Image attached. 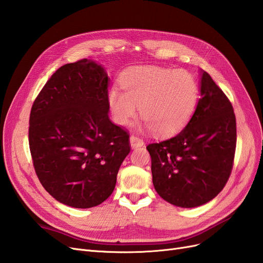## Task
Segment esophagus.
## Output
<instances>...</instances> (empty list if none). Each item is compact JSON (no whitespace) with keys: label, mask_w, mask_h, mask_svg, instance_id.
I'll list each match as a JSON object with an SVG mask.
<instances>
[{"label":"esophagus","mask_w":263,"mask_h":263,"mask_svg":"<svg viewBox=\"0 0 263 263\" xmlns=\"http://www.w3.org/2000/svg\"><path fill=\"white\" fill-rule=\"evenodd\" d=\"M129 141H130V146H132V148H138V147H142L144 146V140H142L141 138H139V137H137V136H130V138H129Z\"/></svg>","instance_id":"obj_1"}]
</instances>
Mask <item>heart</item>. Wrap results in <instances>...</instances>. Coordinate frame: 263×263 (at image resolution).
I'll use <instances>...</instances> for the list:
<instances>
[{
    "mask_svg": "<svg viewBox=\"0 0 263 263\" xmlns=\"http://www.w3.org/2000/svg\"><path fill=\"white\" fill-rule=\"evenodd\" d=\"M123 91L110 87L107 103L114 122L127 125L137 114L145 126L161 136L176 134L195 112L198 84L189 71L158 66L130 68L122 74Z\"/></svg>",
    "mask_w": 263,
    "mask_h": 263,
    "instance_id": "heart-1",
    "label": "heart"
}]
</instances>
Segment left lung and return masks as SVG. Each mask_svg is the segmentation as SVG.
Returning <instances> with one entry per match:
<instances>
[{"label": "left lung", "instance_id": "obj_1", "mask_svg": "<svg viewBox=\"0 0 263 263\" xmlns=\"http://www.w3.org/2000/svg\"><path fill=\"white\" fill-rule=\"evenodd\" d=\"M200 94L185 128L170 139L147 146L157 193L184 209L206 204L224 189L236 150L232 103L203 70Z\"/></svg>", "mask_w": 263, "mask_h": 263}]
</instances>
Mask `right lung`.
Returning <instances> with one entry per match:
<instances>
[{"instance_id":"right-lung-1","label":"right lung","mask_w":263,"mask_h":263,"mask_svg":"<svg viewBox=\"0 0 263 263\" xmlns=\"http://www.w3.org/2000/svg\"><path fill=\"white\" fill-rule=\"evenodd\" d=\"M105 69L82 59L60 67L30 110L28 140L42 185L76 209L100 205L113 193L129 135L108 117Z\"/></svg>"}]
</instances>
